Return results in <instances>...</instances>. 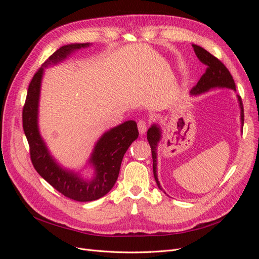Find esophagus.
I'll list each match as a JSON object with an SVG mask.
<instances>
[{"mask_svg": "<svg viewBox=\"0 0 259 259\" xmlns=\"http://www.w3.org/2000/svg\"><path fill=\"white\" fill-rule=\"evenodd\" d=\"M147 128H148L147 122L144 121V120H140V121L138 122V131H139V134H140V135H144L145 133L147 132Z\"/></svg>", "mask_w": 259, "mask_h": 259, "instance_id": "1", "label": "esophagus"}]
</instances>
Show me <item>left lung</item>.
<instances>
[{"label":"left lung","instance_id":"obj_1","mask_svg":"<svg viewBox=\"0 0 259 259\" xmlns=\"http://www.w3.org/2000/svg\"><path fill=\"white\" fill-rule=\"evenodd\" d=\"M193 51L197 55V57L203 62V64L207 66V69L205 73L201 76L198 84L190 91V94L192 96H199L202 94H205L209 92L210 90L214 89H229L236 92V84L232 79V75L228 71V69L225 67V65L221 60H218L213 55L209 54L206 50L199 45L192 44ZM238 103L240 107V121H241V127L243 128V123H244V112H243V105L242 100L239 95H237ZM147 139L149 142V145L151 147L152 152V161H153V175L154 179L158 185L159 189L166 193L163 190V188L160 185V182L158 179V169H156V165H158V146L162 139V130L159 124H152L149 127L147 132Z\"/></svg>","mask_w":259,"mask_h":259}]
</instances>
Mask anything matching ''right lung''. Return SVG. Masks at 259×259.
Masks as SVG:
<instances>
[{
    "instance_id": "obj_1",
    "label": "right lung",
    "mask_w": 259,
    "mask_h": 259,
    "mask_svg": "<svg viewBox=\"0 0 259 259\" xmlns=\"http://www.w3.org/2000/svg\"><path fill=\"white\" fill-rule=\"evenodd\" d=\"M91 45V43L68 44L55 52L31 80L22 111L23 132L28 139L31 161L35 170L65 197L79 202L95 201L112 189L125 152L138 138L137 124L133 120L125 121L105 132L94 146L85 165L93 168V175L91 178H84L81 171L69 169L58 163L41 136L38 105L44 69L59 64L76 51L90 48Z\"/></svg>"
}]
</instances>
